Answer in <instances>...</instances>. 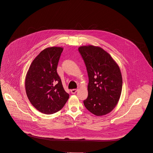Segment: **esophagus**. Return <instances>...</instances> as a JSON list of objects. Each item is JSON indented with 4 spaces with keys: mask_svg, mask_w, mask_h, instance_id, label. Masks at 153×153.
<instances>
[{
    "mask_svg": "<svg viewBox=\"0 0 153 153\" xmlns=\"http://www.w3.org/2000/svg\"><path fill=\"white\" fill-rule=\"evenodd\" d=\"M77 91H78L77 89H71V92H72V94H75Z\"/></svg>",
    "mask_w": 153,
    "mask_h": 153,
    "instance_id": "obj_1",
    "label": "esophagus"
}]
</instances>
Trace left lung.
Masks as SVG:
<instances>
[{"mask_svg": "<svg viewBox=\"0 0 153 153\" xmlns=\"http://www.w3.org/2000/svg\"><path fill=\"white\" fill-rule=\"evenodd\" d=\"M78 51L89 78L88 95L84 104L95 115L107 114L115 107L121 96L123 79L120 69L109 53L100 47L82 46Z\"/></svg>", "mask_w": 153, "mask_h": 153, "instance_id": "1", "label": "left lung"}]
</instances>
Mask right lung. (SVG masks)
<instances>
[{"instance_id":"obj_1","label":"right lung","mask_w":153,"mask_h":153,"mask_svg":"<svg viewBox=\"0 0 153 153\" xmlns=\"http://www.w3.org/2000/svg\"><path fill=\"white\" fill-rule=\"evenodd\" d=\"M62 51L61 47L44 49L33 61L26 76L27 97L32 105L45 114L61 110L69 97L56 71Z\"/></svg>"}]
</instances>
